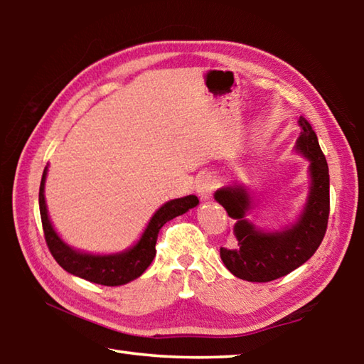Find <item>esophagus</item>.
I'll return each mask as SVG.
<instances>
[{
  "label": "esophagus",
  "instance_id": "esophagus-1",
  "mask_svg": "<svg viewBox=\"0 0 364 364\" xmlns=\"http://www.w3.org/2000/svg\"><path fill=\"white\" fill-rule=\"evenodd\" d=\"M217 184H218V180L217 176H215L213 173H205L204 176H200V180L197 181V194H199V197L202 200H208L213 194V191L217 189Z\"/></svg>",
  "mask_w": 364,
  "mask_h": 364
}]
</instances>
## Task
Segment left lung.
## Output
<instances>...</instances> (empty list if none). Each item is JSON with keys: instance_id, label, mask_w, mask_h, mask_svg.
I'll return each instance as SVG.
<instances>
[{"instance_id": "1", "label": "left lung", "mask_w": 364, "mask_h": 364, "mask_svg": "<svg viewBox=\"0 0 364 364\" xmlns=\"http://www.w3.org/2000/svg\"><path fill=\"white\" fill-rule=\"evenodd\" d=\"M300 136L295 152L304 156L308 165L310 188L297 220L281 230L264 231L247 218L255 207L254 193L244 184L231 183L213 194L215 200L234 220L232 249H220L225 267L239 279L269 282L282 278L310 260L321 244L329 218V168L319 147L316 133L300 117Z\"/></svg>"}]
</instances>
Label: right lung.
Returning <instances> with one entry per match:
<instances>
[{"label": "right lung", "instance_id": "right-lung-1", "mask_svg": "<svg viewBox=\"0 0 364 364\" xmlns=\"http://www.w3.org/2000/svg\"><path fill=\"white\" fill-rule=\"evenodd\" d=\"M46 175L48 167L43 171L41 176L38 202L43 231H45L49 252H51L56 262L67 273L101 286H123L127 282L139 278L152 263L154 257H156V242L160 228L167 221L180 217V215L186 213L199 204V199L193 194L165 202L152 215L146 230L132 247L123 252H117V254H90V252H82L70 247L69 244L64 242V239L59 236L58 231L54 230L51 220H49L45 200Z\"/></svg>", "mask_w": 364, "mask_h": 364}]
</instances>
